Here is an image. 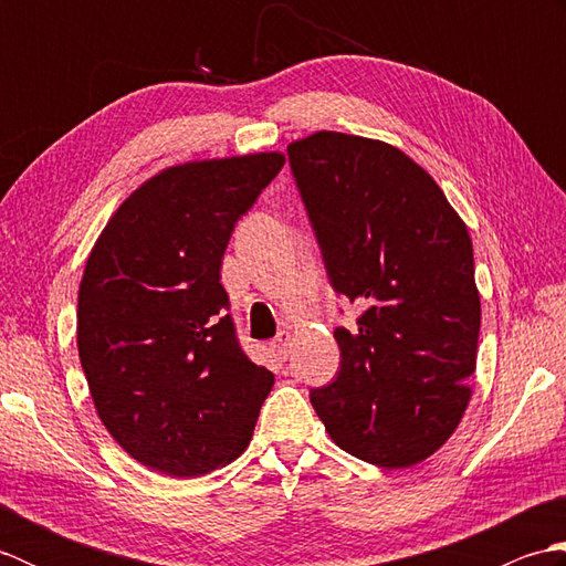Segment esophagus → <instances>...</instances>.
<instances>
[{
    "label": "esophagus",
    "mask_w": 566,
    "mask_h": 566,
    "mask_svg": "<svg viewBox=\"0 0 566 566\" xmlns=\"http://www.w3.org/2000/svg\"><path fill=\"white\" fill-rule=\"evenodd\" d=\"M272 347L276 350V355L286 357V353H290V347H292V333H290V331H282V333L276 335V338L272 340Z\"/></svg>",
    "instance_id": "esophagus-1"
}]
</instances>
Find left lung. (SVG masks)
<instances>
[{
    "label": "left lung",
    "instance_id": "left-lung-1",
    "mask_svg": "<svg viewBox=\"0 0 566 566\" xmlns=\"http://www.w3.org/2000/svg\"><path fill=\"white\" fill-rule=\"evenodd\" d=\"M331 286L363 311L340 369L311 389L340 450L403 469L460 426L482 304L472 238L423 167L389 143L318 130L286 148Z\"/></svg>",
    "mask_w": 566,
    "mask_h": 566
}]
</instances>
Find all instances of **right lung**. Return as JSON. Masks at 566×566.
Listing matches in <instances>:
<instances>
[{
  "mask_svg": "<svg viewBox=\"0 0 566 566\" xmlns=\"http://www.w3.org/2000/svg\"><path fill=\"white\" fill-rule=\"evenodd\" d=\"M282 153L167 167L104 226L77 296V350L112 438L155 472L243 454L274 384L238 343L221 260Z\"/></svg>",
  "mask_w": 566,
  "mask_h": 566,
  "instance_id": "obj_1",
  "label": "right lung"
}]
</instances>
